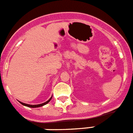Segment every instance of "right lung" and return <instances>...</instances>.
Here are the masks:
<instances>
[{"instance_id":"obj_1","label":"right lung","mask_w":133,"mask_h":133,"mask_svg":"<svg viewBox=\"0 0 133 133\" xmlns=\"http://www.w3.org/2000/svg\"><path fill=\"white\" fill-rule=\"evenodd\" d=\"M52 98V96H51V98L49 99V100H48V101H46V102H44L43 103V104H37V105H30V104H25V103H23V102H19L21 103V104H22V105H23V106H27V107H29V108H38V107H41V106H44V105H46V104H48V102H49L50 100H51Z\"/></svg>"}]
</instances>
